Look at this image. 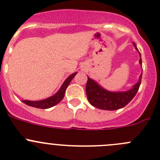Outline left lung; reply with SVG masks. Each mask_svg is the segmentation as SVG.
<instances>
[{"label": "left lung", "instance_id": "left-lung-1", "mask_svg": "<svg viewBox=\"0 0 160 160\" xmlns=\"http://www.w3.org/2000/svg\"><path fill=\"white\" fill-rule=\"evenodd\" d=\"M132 44L135 49L139 52V57H140L139 64L142 66L140 53L138 50L137 45L134 42ZM142 75V73H141L138 82L135 85H133V87L130 90L121 92L109 91L102 87L95 80L87 77L88 80H87V86H86V93H87L88 101L92 106L100 110H117L122 108L126 107L137 94L141 83Z\"/></svg>", "mask_w": 160, "mask_h": 160}]
</instances>
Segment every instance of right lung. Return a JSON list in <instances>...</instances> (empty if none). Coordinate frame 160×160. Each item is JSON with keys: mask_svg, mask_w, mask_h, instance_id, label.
Masks as SVG:
<instances>
[{"mask_svg": "<svg viewBox=\"0 0 160 160\" xmlns=\"http://www.w3.org/2000/svg\"><path fill=\"white\" fill-rule=\"evenodd\" d=\"M77 73V72H75V73H72L71 75L69 76V77L66 79V80L63 82V83L62 84L61 87H60V90H59L54 95L51 96V97H48V98L47 99H44V100H38V101H31V100H22V102H24L27 105L30 106V107H36V108L39 109H48L53 107V106L57 105V104L59 103V102L63 100L67 87H68L70 81L73 80V78L75 77Z\"/></svg>", "mask_w": 160, "mask_h": 160, "instance_id": "1", "label": "right lung"}]
</instances>
